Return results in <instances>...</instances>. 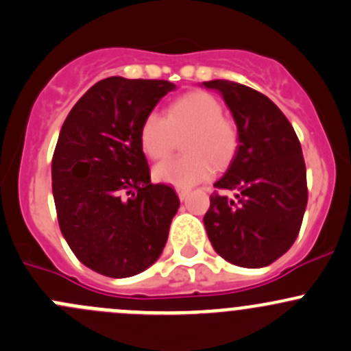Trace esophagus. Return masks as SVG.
I'll use <instances>...</instances> for the list:
<instances>
[{"instance_id":"34e87169","label":"esophagus","mask_w":351,"mask_h":351,"mask_svg":"<svg viewBox=\"0 0 351 351\" xmlns=\"http://www.w3.org/2000/svg\"><path fill=\"white\" fill-rule=\"evenodd\" d=\"M177 196H179L180 201H186L187 196H189L191 191L189 189H184V187H177Z\"/></svg>"}]
</instances>
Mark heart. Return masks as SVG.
Instances as JSON below:
<instances>
[{"label": "heart", "instance_id": "1", "mask_svg": "<svg viewBox=\"0 0 351 351\" xmlns=\"http://www.w3.org/2000/svg\"><path fill=\"white\" fill-rule=\"evenodd\" d=\"M187 132L182 157L160 162L154 174L162 182L189 187L211 177L216 167H225L238 149L237 125L223 117L218 97L193 91L177 97L164 114L152 111L140 126L142 149L154 160L169 157L176 135Z\"/></svg>", "mask_w": 351, "mask_h": 351}]
</instances>
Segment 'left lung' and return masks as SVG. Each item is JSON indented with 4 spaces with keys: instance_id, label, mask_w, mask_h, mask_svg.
Returning a JSON list of instances; mask_svg holds the SVG:
<instances>
[{
    "instance_id": "left-lung-1",
    "label": "left lung",
    "mask_w": 351,
    "mask_h": 351,
    "mask_svg": "<svg viewBox=\"0 0 351 351\" xmlns=\"http://www.w3.org/2000/svg\"><path fill=\"white\" fill-rule=\"evenodd\" d=\"M218 89L233 113L238 149L215 187L204 215L218 255L248 269L270 265L298 238L308 204L301 143L287 118L262 93L233 81L202 82Z\"/></svg>"
}]
</instances>
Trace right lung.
I'll return each instance as SVG.
<instances>
[{"label":"right lung","instance_id":"obj_1","mask_svg":"<svg viewBox=\"0 0 351 351\" xmlns=\"http://www.w3.org/2000/svg\"><path fill=\"white\" fill-rule=\"evenodd\" d=\"M176 84L113 75L67 114L52 157L57 219L79 262L106 277H132L165 247L179 197L152 184L140 126Z\"/></svg>","mask_w":351,"mask_h":351}]
</instances>
